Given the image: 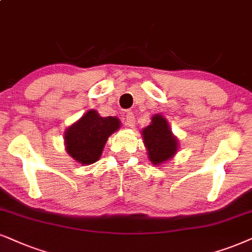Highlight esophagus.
Masks as SVG:
<instances>
[{"instance_id":"1","label":"esophagus","mask_w":252,"mask_h":252,"mask_svg":"<svg viewBox=\"0 0 252 252\" xmlns=\"http://www.w3.org/2000/svg\"><path fill=\"white\" fill-rule=\"evenodd\" d=\"M126 126L129 128H133L135 126V115L132 111H128L126 115Z\"/></svg>"}]
</instances>
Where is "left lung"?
I'll use <instances>...</instances> for the list:
<instances>
[{"label": "left lung", "mask_w": 252, "mask_h": 252, "mask_svg": "<svg viewBox=\"0 0 252 252\" xmlns=\"http://www.w3.org/2000/svg\"><path fill=\"white\" fill-rule=\"evenodd\" d=\"M142 135L149 159L154 165L163 164L177 154L179 143L164 116L157 114L152 117L151 124L142 130Z\"/></svg>", "instance_id": "obj_1"}]
</instances>
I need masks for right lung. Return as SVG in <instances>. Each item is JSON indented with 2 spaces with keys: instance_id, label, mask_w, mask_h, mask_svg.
I'll list each match as a JSON object with an SVG mask.
<instances>
[{
  "instance_id": "right-lung-1",
  "label": "right lung",
  "mask_w": 252,
  "mask_h": 252,
  "mask_svg": "<svg viewBox=\"0 0 252 252\" xmlns=\"http://www.w3.org/2000/svg\"><path fill=\"white\" fill-rule=\"evenodd\" d=\"M120 126L117 117H101L96 110H88L66 129L63 138L68 155L82 165L95 163L102 155L108 137Z\"/></svg>"
}]
</instances>
